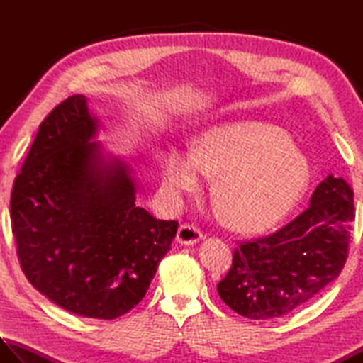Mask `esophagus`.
<instances>
[{
  "label": "esophagus",
  "mask_w": 363,
  "mask_h": 363,
  "mask_svg": "<svg viewBox=\"0 0 363 363\" xmlns=\"http://www.w3.org/2000/svg\"><path fill=\"white\" fill-rule=\"evenodd\" d=\"M203 238V233L199 230L195 225H190V223H184L177 229L176 240L181 245H195Z\"/></svg>",
  "instance_id": "34e87169"
}]
</instances>
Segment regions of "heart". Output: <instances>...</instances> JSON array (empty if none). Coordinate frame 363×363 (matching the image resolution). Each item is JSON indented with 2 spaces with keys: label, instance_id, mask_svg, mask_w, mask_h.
Returning a JSON list of instances; mask_svg holds the SVG:
<instances>
[{
  "label": "heart",
  "instance_id": "b5f03b06",
  "mask_svg": "<svg viewBox=\"0 0 363 363\" xmlns=\"http://www.w3.org/2000/svg\"><path fill=\"white\" fill-rule=\"evenodd\" d=\"M162 179L174 198L198 194L203 174L218 177L213 206L221 221L240 233H262L291 212L312 179L306 154L281 128L262 121H233L206 129L194 154L165 148Z\"/></svg>",
  "mask_w": 363,
  "mask_h": 363
}]
</instances>
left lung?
Returning <instances> with one entry per match:
<instances>
[{"label": "left lung", "instance_id": "8db88e82", "mask_svg": "<svg viewBox=\"0 0 363 363\" xmlns=\"http://www.w3.org/2000/svg\"><path fill=\"white\" fill-rule=\"evenodd\" d=\"M354 191L329 174L311 206L276 233L242 242L217 285L225 304L242 317L274 320L303 309L335 281L348 259Z\"/></svg>", "mask_w": 363, "mask_h": 363}]
</instances>
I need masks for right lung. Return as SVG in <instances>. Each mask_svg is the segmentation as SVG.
<instances>
[{"label": "right lung", "mask_w": 363, "mask_h": 363, "mask_svg": "<svg viewBox=\"0 0 363 363\" xmlns=\"http://www.w3.org/2000/svg\"><path fill=\"white\" fill-rule=\"evenodd\" d=\"M87 99L73 95L46 115L15 177L12 233L23 273L52 303L113 320L146 295L172 248L177 221L135 206L128 165L101 156Z\"/></svg>", "instance_id": "add662e5"}]
</instances>
